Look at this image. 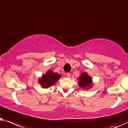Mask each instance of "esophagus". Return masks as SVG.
I'll return each instance as SVG.
<instances>
[{"label": "esophagus", "instance_id": "1", "mask_svg": "<svg viewBox=\"0 0 128 128\" xmlns=\"http://www.w3.org/2000/svg\"><path fill=\"white\" fill-rule=\"evenodd\" d=\"M70 76H71V75H70V74L69 72H67V76H68V77H70Z\"/></svg>", "mask_w": 128, "mask_h": 128}]
</instances>
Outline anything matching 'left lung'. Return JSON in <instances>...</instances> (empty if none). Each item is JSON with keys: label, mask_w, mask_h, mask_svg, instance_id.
<instances>
[{"label": "left lung", "mask_w": 128, "mask_h": 128, "mask_svg": "<svg viewBox=\"0 0 128 128\" xmlns=\"http://www.w3.org/2000/svg\"><path fill=\"white\" fill-rule=\"evenodd\" d=\"M79 86L81 88H86L91 86L92 79L86 73H82L79 77Z\"/></svg>", "instance_id": "left-lung-1"}]
</instances>
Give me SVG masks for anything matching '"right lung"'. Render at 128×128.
Masks as SVG:
<instances>
[{"label": "right lung", "instance_id": "right-lung-1", "mask_svg": "<svg viewBox=\"0 0 128 128\" xmlns=\"http://www.w3.org/2000/svg\"><path fill=\"white\" fill-rule=\"evenodd\" d=\"M61 76L57 73H54L52 71H49L46 74L43 75L42 78L39 80V83L42 87L48 88L49 86L55 84Z\"/></svg>", "mask_w": 128, "mask_h": 128}]
</instances>
